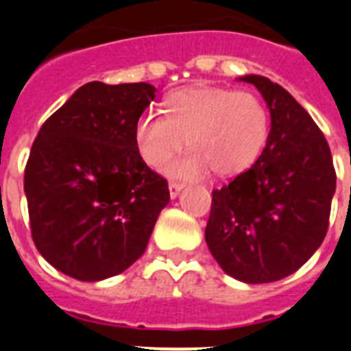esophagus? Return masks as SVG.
I'll return each instance as SVG.
<instances>
[{"label":"esophagus","mask_w":351,"mask_h":351,"mask_svg":"<svg viewBox=\"0 0 351 351\" xmlns=\"http://www.w3.org/2000/svg\"><path fill=\"white\" fill-rule=\"evenodd\" d=\"M182 187H184V184H182V182H169V195H171V198L178 197V193L182 191Z\"/></svg>","instance_id":"1"}]
</instances>
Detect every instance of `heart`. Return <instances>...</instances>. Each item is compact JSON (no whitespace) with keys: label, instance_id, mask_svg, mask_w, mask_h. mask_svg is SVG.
I'll return each mask as SVG.
<instances>
[{"label":"heart","instance_id":"obj_1","mask_svg":"<svg viewBox=\"0 0 351 351\" xmlns=\"http://www.w3.org/2000/svg\"><path fill=\"white\" fill-rule=\"evenodd\" d=\"M165 117L147 111L134 123V143L147 165L158 169L186 142L191 153L167 165L178 178L209 169L234 176L255 164L269 134L266 106L253 93L228 87H184L165 98Z\"/></svg>","mask_w":351,"mask_h":351}]
</instances>
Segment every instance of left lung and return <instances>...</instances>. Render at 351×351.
Here are the masks:
<instances>
[{
  "mask_svg": "<svg viewBox=\"0 0 351 351\" xmlns=\"http://www.w3.org/2000/svg\"><path fill=\"white\" fill-rule=\"evenodd\" d=\"M240 80L264 96L271 131L255 164L213 189L206 242L237 280L275 282L322 244L337 176L326 138L288 90L256 74Z\"/></svg>",
  "mask_w": 351,
  "mask_h": 351,
  "instance_id": "left-lung-1",
  "label": "left lung"
}]
</instances>
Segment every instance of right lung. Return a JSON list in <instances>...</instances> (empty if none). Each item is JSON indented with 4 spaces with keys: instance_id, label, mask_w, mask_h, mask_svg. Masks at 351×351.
I'll use <instances>...</instances> for the list:
<instances>
[{
    "instance_id": "1",
    "label": "right lung",
    "mask_w": 351,
    "mask_h": 351,
    "mask_svg": "<svg viewBox=\"0 0 351 351\" xmlns=\"http://www.w3.org/2000/svg\"><path fill=\"white\" fill-rule=\"evenodd\" d=\"M149 84L80 87L36 136L25 165L30 233L51 266L96 282L143 255L167 180L134 143V123L154 98Z\"/></svg>"
}]
</instances>
